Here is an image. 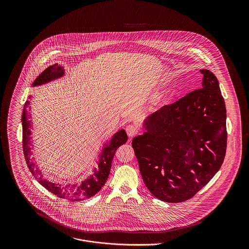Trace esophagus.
Instances as JSON below:
<instances>
[{"mask_svg":"<svg viewBox=\"0 0 249 249\" xmlns=\"http://www.w3.org/2000/svg\"><path fill=\"white\" fill-rule=\"evenodd\" d=\"M125 130H126V133L128 135L129 138H132L133 136H135L136 134H138L139 132V128L137 125L135 124H128L126 127H125Z\"/></svg>","mask_w":249,"mask_h":249,"instance_id":"34e87169","label":"esophagus"}]
</instances>
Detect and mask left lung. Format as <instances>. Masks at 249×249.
I'll use <instances>...</instances> for the list:
<instances>
[{"label":"left lung","mask_w":249,"mask_h":249,"mask_svg":"<svg viewBox=\"0 0 249 249\" xmlns=\"http://www.w3.org/2000/svg\"><path fill=\"white\" fill-rule=\"evenodd\" d=\"M200 89L161 107L132 140L142 180L158 199L192 198L220 169L226 152V108L218 80L202 69Z\"/></svg>","instance_id":"1"}]
</instances>
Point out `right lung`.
Wrapping results in <instances>:
<instances>
[{"instance_id":"1","label":"right lung","mask_w":249,"mask_h":249,"mask_svg":"<svg viewBox=\"0 0 249 249\" xmlns=\"http://www.w3.org/2000/svg\"><path fill=\"white\" fill-rule=\"evenodd\" d=\"M65 74V70L62 66L58 64L52 65L42 71L37 77L32 87H36L39 85H43L58 79ZM32 97V96H30ZM29 109H28L27 108ZM28 110H31L29 107V102L27 101L24 105L23 113H22V126H23V150L24 155L26 158L27 165L29 170L33 174V176L37 179V181L46 188L52 194L57 196L60 198H64L67 200L72 201H79L90 198L91 196H95L105 185L107 182V178L110 173L112 159L115 155L117 148L124 144L127 141V135L124 129H120L116 133L113 134L111 139L107 140L105 142L102 151L99 154V161H98V169L95 168L93 170V174L90 175L87 178H85L79 184H68V185H61L57 183L51 182L43 178L42 172L34 162V158L31 157L33 154V143H32V124L29 121V118L32 117L29 115Z\"/></svg>"}]
</instances>
